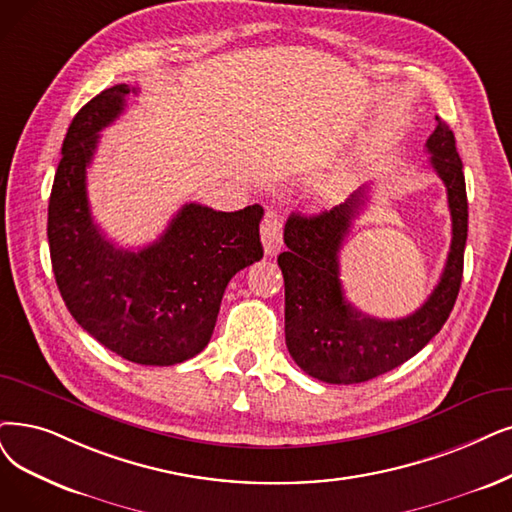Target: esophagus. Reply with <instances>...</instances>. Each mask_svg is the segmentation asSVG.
<instances>
[{"instance_id":"esophagus-1","label":"esophagus","mask_w":512,"mask_h":512,"mask_svg":"<svg viewBox=\"0 0 512 512\" xmlns=\"http://www.w3.org/2000/svg\"><path fill=\"white\" fill-rule=\"evenodd\" d=\"M260 237L264 245V254L267 256L279 254L283 245V220L277 212H267V216H264Z\"/></svg>"}]
</instances>
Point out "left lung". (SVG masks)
<instances>
[{
	"instance_id": "left-lung-1",
	"label": "left lung",
	"mask_w": 512,
	"mask_h": 512,
	"mask_svg": "<svg viewBox=\"0 0 512 512\" xmlns=\"http://www.w3.org/2000/svg\"><path fill=\"white\" fill-rule=\"evenodd\" d=\"M426 151L447 191L452 245L439 283L416 313L374 319L344 296L338 254L367 199L363 189L330 212L292 214L285 222L288 252L277 258L285 283V344L300 370L321 382L357 384L395 370L424 349L454 309L464 269L468 201L454 132L439 117Z\"/></svg>"
}]
</instances>
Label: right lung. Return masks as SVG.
<instances>
[{
  "label": "right lung",
  "mask_w": 512,
  "mask_h": 512,
  "mask_svg": "<svg viewBox=\"0 0 512 512\" xmlns=\"http://www.w3.org/2000/svg\"><path fill=\"white\" fill-rule=\"evenodd\" d=\"M130 92L126 84L100 92L71 121L48 206L52 271L73 319L105 349L140 365H174L206 349L229 281L262 258L264 210L185 203L147 248L107 241L90 214L86 172L100 130L124 113Z\"/></svg>",
  "instance_id": "add662e5"
}]
</instances>
